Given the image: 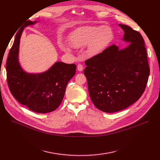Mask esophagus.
Instances as JSON below:
<instances>
[{"label":"esophagus","instance_id":"obj_1","mask_svg":"<svg viewBox=\"0 0 160 160\" xmlns=\"http://www.w3.org/2000/svg\"><path fill=\"white\" fill-rule=\"evenodd\" d=\"M77 68H78V71L81 72V71H82V70H83V66H82V65L81 64H78V66H77Z\"/></svg>","mask_w":160,"mask_h":160}]
</instances>
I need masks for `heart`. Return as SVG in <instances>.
I'll return each instance as SVG.
<instances>
[{
	"label": "heart",
	"mask_w": 160,
	"mask_h": 160,
	"mask_svg": "<svg viewBox=\"0 0 160 160\" xmlns=\"http://www.w3.org/2000/svg\"><path fill=\"white\" fill-rule=\"evenodd\" d=\"M114 33L108 26H88L75 30L68 38L71 46L81 48L87 44V53L94 56L102 52L112 41ZM68 51L67 48H64Z\"/></svg>",
	"instance_id": "b5f03b06"
}]
</instances>
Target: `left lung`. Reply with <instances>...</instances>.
Instances as JSON below:
<instances>
[{
    "label": "left lung",
    "instance_id": "1",
    "mask_svg": "<svg viewBox=\"0 0 160 160\" xmlns=\"http://www.w3.org/2000/svg\"><path fill=\"white\" fill-rule=\"evenodd\" d=\"M119 26L124 31L123 40L130 45L122 50L111 45L85 61L84 74L91 100L105 112L121 111L138 101L150 73L142 36L130 27Z\"/></svg>",
    "mask_w": 160,
    "mask_h": 160
}]
</instances>
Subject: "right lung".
<instances>
[{
  "mask_svg": "<svg viewBox=\"0 0 160 160\" xmlns=\"http://www.w3.org/2000/svg\"><path fill=\"white\" fill-rule=\"evenodd\" d=\"M36 22L28 21L27 25ZM22 30L17 34L7 58L8 85L14 98L30 110L38 113L53 111L63 100L68 82L75 74L76 65L57 62L43 73H25L18 59Z\"/></svg>",
  "mask_w": 160,
  "mask_h": 160,
  "instance_id": "right-lung-1",
  "label": "right lung"
}]
</instances>
